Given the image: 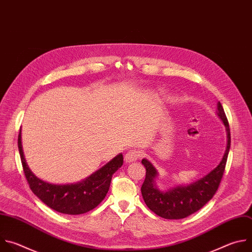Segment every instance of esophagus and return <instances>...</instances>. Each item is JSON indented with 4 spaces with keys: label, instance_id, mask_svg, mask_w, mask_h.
I'll use <instances>...</instances> for the list:
<instances>
[{
    "label": "esophagus",
    "instance_id": "1",
    "mask_svg": "<svg viewBox=\"0 0 252 252\" xmlns=\"http://www.w3.org/2000/svg\"><path fill=\"white\" fill-rule=\"evenodd\" d=\"M140 157H141L140 151L137 149H132V150H129L126 153L124 160L126 161V163H133V162L137 161Z\"/></svg>",
    "mask_w": 252,
    "mask_h": 252
}]
</instances>
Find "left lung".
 <instances>
[{"label": "left lung", "mask_w": 252, "mask_h": 252, "mask_svg": "<svg viewBox=\"0 0 252 252\" xmlns=\"http://www.w3.org/2000/svg\"><path fill=\"white\" fill-rule=\"evenodd\" d=\"M217 106V114L226 131V147L220 164L205 177L187 186H176L161 190L156 184L158 171L149 160H142V164L146 168V178L141 188L142 196L147 207L157 216L166 220L185 219L202 209L217 192L230 148L229 125L220 102H218Z\"/></svg>", "instance_id": "8db88e82"}]
</instances>
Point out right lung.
<instances>
[{
  "mask_svg": "<svg viewBox=\"0 0 252 252\" xmlns=\"http://www.w3.org/2000/svg\"><path fill=\"white\" fill-rule=\"evenodd\" d=\"M18 146L24 173L32 192L48 208L65 215H81L95 209L106 196L113 174L123 165V155L120 153L80 182L55 185L40 180L29 168L24 156L21 130Z\"/></svg>",
  "mask_w": 252,
  "mask_h": 252,
  "instance_id": "right-lung-1",
  "label": "right lung"
}]
</instances>
